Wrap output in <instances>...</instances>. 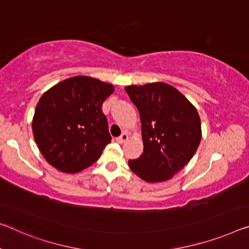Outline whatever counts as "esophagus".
<instances>
[{
    "label": "esophagus",
    "instance_id": "34e87169",
    "mask_svg": "<svg viewBox=\"0 0 249 249\" xmlns=\"http://www.w3.org/2000/svg\"><path fill=\"white\" fill-rule=\"evenodd\" d=\"M128 138H129L128 133L124 132V133H122V135H121L120 137H118L116 140H117V142H119V143H124V142H125V141L128 140Z\"/></svg>",
    "mask_w": 249,
    "mask_h": 249
}]
</instances>
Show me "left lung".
<instances>
[{
	"label": "left lung",
	"mask_w": 249,
	"mask_h": 249,
	"mask_svg": "<svg viewBox=\"0 0 249 249\" xmlns=\"http://www.w3.org/2000/svg\"><path fill=\"white\" fill-rule=\"evenodd\" d=\"M141 121L143 152L129 167L148 182L170 179L190 161L201 139L200 118L185 95L163 82L125 88Z\"/></svg>",
	"instance_id": "8db88e82"
}]
</instances>
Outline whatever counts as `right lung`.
<instances>
[{"label": "right lung", "instance_id": "add662e5", "mask_svg": "<svg viewBox=\"0 0 249 249\" xmlns=\"http://www.w3.org/2000/svg\"><path fill=\"white\" fill-rule=\"evenodd\" d=\"M113 91L112 85L78 75L42 95L32 130L41 154L51 166L75 174L100 158L111 141L102 103Z\"/></svg>", "mask_w": 249, "mask_h": 249}]
</instances>
